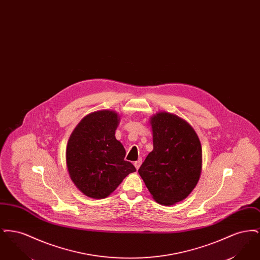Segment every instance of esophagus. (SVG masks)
<instances>
[{
  "label": "esophagus",
  "instance_id": "obj_1",
  "mask_svg": "<svg viewBox=\"0 0 260 260\" xmlns=\"http://www.w3.org/2000/svg\"><path fill=\"white\" fill-rule=\"evenodd\" d=\"M141 164H142V160H141V159H139V160H137V161H135V167H136V170H138V169L140 168Z\"/></svg>",
  "mask_w": 260,
  "mask_h": 260
}]
</instances>
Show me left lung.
I'll use <instances>...</instances> for the list:
<instances>
[{
    "label": "left lung",
    "mask_w": 260,
    "mask_h": 260,
    "mask_svg": "<svg viewBox=\"0 0 260 260\" xmlns=\"http://www.w3.org/2000/svg\"><path fill=\"white\" fill-rule=\"evenodd\" d=\"M153 151L138 170L149 192L161 205H174L192 192L202 171V146L193 127L161 112L152 117Z\"/></svg>",
    "instance_id": "1"
}]
</instances>
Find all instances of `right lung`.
I'll list each match as a JSON object with an SVG mask.
<instances>
[{
  "mask_svg": "<svg viewBox=\"0 0 260 260\" xmlns=\"http://www.w3.org/2000/svg\"><path fill=\"white\" fill-rule=\"evenodd\" d=\"M118 114L102 110L86 116L76 126L66 150L68 172L87 197L103 199L123 181L135 166L124 161L125 150L116 139Z\"/></svg>",
  "mask_w": 260,
  "mask_h": 260,
  "instance_id": "add662e5",
  "label": "right lung"
}]
</instances>
